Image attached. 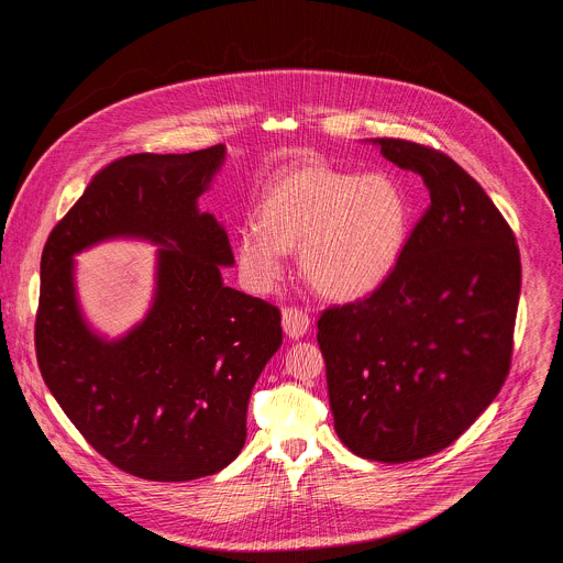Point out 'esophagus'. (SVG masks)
<instances>
[{
	"instance_id": "esophagus-1",
	"label": "esophagus",
	"mask_w": 563,
	"mask_h": 563,
	"mask_svg": "<svg viewBox=\"0 0 563 563\" xmlns=\"http://www.w3.org/2000/svg\"><path fill=\"white\" fill-rule=\"evenodd\" d=\"M311 320L307 316V311L298 309V307H285L283 309V330L289 339H302L309 332Z\"/></svg>"
}]
</instances>
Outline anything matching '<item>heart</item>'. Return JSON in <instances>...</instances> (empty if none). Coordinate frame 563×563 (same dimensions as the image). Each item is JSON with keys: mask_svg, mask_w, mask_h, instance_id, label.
<instances>
[{"mask_svg": "<svg viewBox=\"0 0 563 563\" xmlns=\"http://www.w3.org/2000/svg\"><path fill=\"white\" fill-rule=\"evenodd\" d=\"M256 220L235 233V261L254 291H272L287 250L300 245L305 278L325 296L354 300L396 269L412 229V202L396 178L307 163L258 196Z\"/></svg>", "mask_w": 563, "mask_h": 563, "instance_id": "1", "label": "heart"}]
</instances>
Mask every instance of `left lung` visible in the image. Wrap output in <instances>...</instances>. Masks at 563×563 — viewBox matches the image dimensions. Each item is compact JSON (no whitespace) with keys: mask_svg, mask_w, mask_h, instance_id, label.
Segmentation results:
<instances>
[{"mask_svg":"<svg viewBox=\"0 0 563 563\" xmlns=\"http://www.w3.org/2000/svg\"><path fill=\"white\" fill-rule=\"evenodd\" d=\"M372 142L423 178L430 207L385 285L325 309L316 339L339 439L363 459L408 463L454 443L499 394L521 261L510 224L450 155Z\"/></svg>","mask_w":563,"mask_h":563,"instance_id":"obj_1","label":"left lung"}]
</instances>
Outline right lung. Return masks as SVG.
Wrapping results in <instances>:
<instances>
[{
  "instance_id": "obj_1",
  "label": "right lung",
  "mask_w": 563,
  "mask_h": 563,
  "mask_svg": "<svg viewBox=\"0 0 563 563\" xmlns=\"http://www.w3.org/2000/svg\"><path fill=\"white\" fill-rule=\"evenodd\" d=\"M224 146L135 153L93 176L42 254L35 352L64 415L115 467L191 481L245 445L252 389L283 343L280 311L222 283L229 238L198 209ZM142 236L158 251L154 302L118 342L98 338L74 294L71 256L102 239Z\"/></svg>"
}]
</instances>
